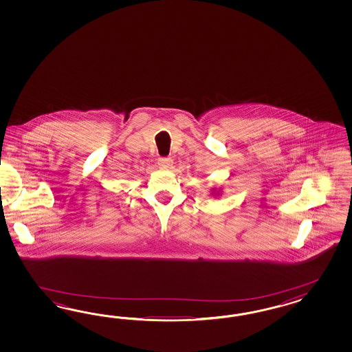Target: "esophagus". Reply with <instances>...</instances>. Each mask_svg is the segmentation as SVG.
<instances>
[{"label": "esophagus", "mask_w": 352, "mask_h": 352, "mask_svg": "<svg viewBox=\"0 0 352 352\" xmlns=\"http://www.w3.org/2000/svg\"><path fill=\"white\" fill-rule=\"evenodd\" d=\"M171 165H173V160L169 157H162L159 160V166L161 169H170Z\"/></svg>", "instance_id": "1"}]
</instances>
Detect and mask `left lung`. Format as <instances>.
Here are the masks:
<instances>
[{
    "mask_svg": "<svg viewBox=\"0 0 352 352\" xmlns=\"http://www.w3.org/2000/svg\"><path fill=\"white\" fill-rule=\"evenodd\" d=\"M214 192H215V188H213V195H214Z\"/></svg>",
    "mask_w": 352,
    "mask_h": 352,
    "instance_id": "8db88e82",
    "label": "left lung"
}]
</instances>
